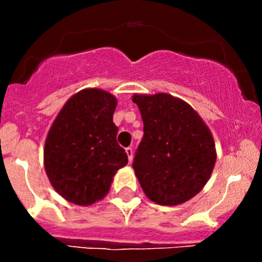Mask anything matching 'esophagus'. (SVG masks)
Listing matches in <instances>:
<instances>
[{"mask_svg": "<svg viewBox=\"0 0 262 262\" xmlns=\"http://www.w3.org/2000/svg\"><path fill=\"white\" fill-rule=\"evenodd\" d=\"M125 152H126V155H128L129 162H132V160H133V148L132 147L125 148Z\"/></svg>", "mask_w": 262, "mask_h": 262, "instance_id": "obj_1", "label": "esophagus"}]
</instances>
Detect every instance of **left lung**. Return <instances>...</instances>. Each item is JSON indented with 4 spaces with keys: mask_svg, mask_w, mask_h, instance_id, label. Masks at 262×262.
<instances>
[{
    "mask_svg": "<svg viewBox=\"0 0 262 262\" xmlns=\"http://www.w3.org/2000/svg\"><path fill=\"white\" fill-rule=\"evenodd\" d=\"M144 136L133 168L147 198L179 205L205 186L216 160L212 133L187 102L168 94L134 95Z\"/></svg>",
    "mask_w": 262,
    "mask_h": 262,
    "instance_id": "8db88e82",
    "label": "left lung"
}]
</instances>
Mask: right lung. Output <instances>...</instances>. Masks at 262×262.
Wrapping results in <instances>:
<instances>
[{"label": "right lung", "instance_id": "right-lung-1", "mask_svg": "<svg viewBox=\"0 0 262 262\" xmlns=\"http://www.w3.org/2000/svg\"><path fill=\"white\" fill-rule=\"evenodd\" d=\"M118 101L100 89H84L64 104L44 144V168L55 191L76 205L104 199L128 156L116 142Z\"/></svg>", "mask_w": 262, "mask_h": 262}]
</instances>
